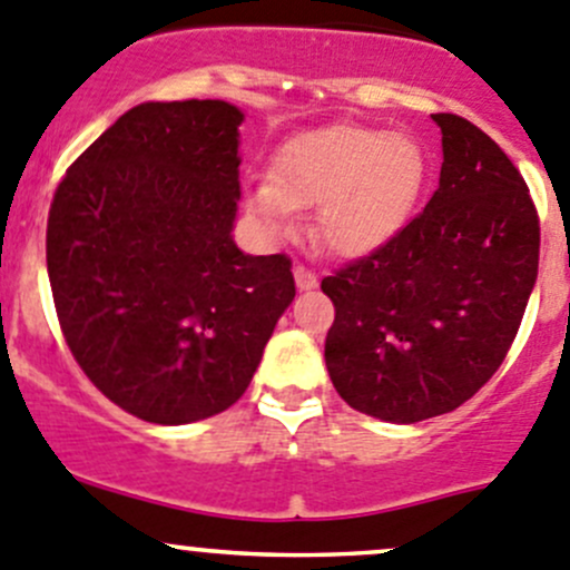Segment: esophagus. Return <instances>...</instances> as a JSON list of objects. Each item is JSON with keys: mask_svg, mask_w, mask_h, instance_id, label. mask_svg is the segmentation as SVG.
<instances>
[{"mask_svg": "<svg viewBox=\"0 0 570 570\" xmlns=\"http://www.w3.org/2000/svg\"><path fill=\"white\" fill-rule=\"evenodd\" d=\"M295 284L301 289H312V286H317V273H312L306 264H295Z\"/></svg>", "mask_w": 570, "mask_h": 570, "instance_id": "1", "label": "esophagus"}]
</instances>
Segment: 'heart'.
Segmentation results:
<instances>
[{
    "label": "heart",
    "mask_w": 570,
    "mask_h": 570,
    "mask_svg": "<svg viewBox=\"0 0 570 570\" xmlns=\"http://www.w3.org/2000/svg\"><path fill=\"white\" fill-rule=\"evenodd\" d=\"M428 154L416 137L375 126H327L286 140L269 178L245 193V206L273 234H286L295 209H314V237L338 256H366L400 234L422 198Z\"/></svg>",
    "instance_id": "b5f03b06"
}]
</instances>
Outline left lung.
<instances>
[{
	"instance_id": "8db88e82",
	"label": "left lung",
	"mask_w": 570,
	"mask_h": 570,
	"mask_svg": "<svg viewBox=\"0 0 570 570\" xmlns=\"http://www.w3.org/2000/svg\"><path fill=\"white\" fill-rule=\"evenodd\" d=\"M439 189L383 248L322 278L325 364L350 407L394 424L441 416L502 366L530 303L540 220L524 176L471 120L435 112Z\"/></svg>"
}]
</instances>
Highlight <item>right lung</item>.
I'll return each instance as SVG.
<instances>
[{
	"label": "right lung",
	"instance_id": "add662e5",
	"mask_svg": "<svg viewBox=\"0 0 570 570\" xmlns=\"http://www.w3.org/2000/svg\"><path fill=\"white\" fill-rule=\"evenodd\" d=\"M243 112L148 101L85 148L51 198L46 267L68 350L131 416L187 424L239 400L295 297L292 258L245 256Z\"/></svg>",
	"mask_w": 570,
	"mask_h": 570
}]
</instances>
